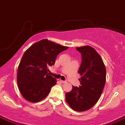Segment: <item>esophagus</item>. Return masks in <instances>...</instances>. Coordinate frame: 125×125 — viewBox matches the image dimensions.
<instances>
[{"label":"esophagus","instance_id":"esophagus-1","mask_svg":"<svg viewBox=\"0 0 125 125\" xmlns=\"http://www.w3.org/2000/svg\"><path fill=\"white\" fill-rule=\"evenodd\" d=\"M60 81L62 83H66V81H63V80H60Z\"/></svg>","mask_w":125,"mask_h":125}]
</instances>
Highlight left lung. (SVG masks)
I'll return each instance as SVG.
<instances>
[{
	"mask_svg": "<svg viewBox=\"0 0 125 125\" xmlns=\"http://www.w3.org/2000/svg\"><path fill=\"white\" fill-rule=\"evenodd\" d=\"M82 55L78 70L81 76L80 87H72L66 93L68 105L76 112H84L93 107L99 99L106 80V69L102 57L89 45L76 47Z\"/></svg>",
	"mask_w": 125,
	"mask_h": 125,
	"instance_id": "1",
	"label": "left lung"
}]
</instances>
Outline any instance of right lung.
<instances>
[{"label":"right lung","mask_w":125,"mask_h":125,"mask_svg":"<svg viewBox=\"0 0 125 125\" xmlns=\"http://www.w3.org/2000/svg\"><path fill=\"white\" fill-rule=\"evenodd\" d=\"M68 47L42 39L29 47L23 54L18 67L17 84L26 101L38 102L49 94L57 80L49 75L48 67L54 65L57 55Z\"/></svg>","instance_id":"obj_1"}]
</instances>
